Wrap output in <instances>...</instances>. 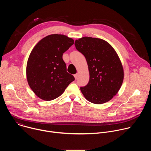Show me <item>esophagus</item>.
Returning <instances> with one entry per match:
<instances>
[{
	"mask_svg": "<svg viewBox=\"0 0 151 151\" xmlns=\"http://www.w3.org/2000/svg\"><path fill=\"white\" fill-rule=\"evenodd\" d=\"M74 77H75V79H77V78L78 77V73H76L75 75H74Z\"/></svg>",
	"mask_w": 151,
	"mask_h": 151,
	"instance_id": "34e87169",
	"label": "esophagus"
}]
</instances>
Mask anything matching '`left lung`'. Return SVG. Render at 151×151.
I'll list each match as a JSON object with an SVG mask.
<instances>
[{
  "mask_svg": "<svg viewBox=\"0 0 151 151\" xmlns=\"http://www.w3.org/2000/svg\"><path fill=\"white\" fill-rule=\"evenodd\" d=\"M75 45L87 60L90 81L81 91L90 102L103 104L111 100L119 90L124 79L121 61L114 48L101 39L83 37Z\"/></svg>",
  "mask_w": 151,
  "mask_h": 151,
  "instance_id": "obj_1",
  "label": "left lung"
}]
</instances>
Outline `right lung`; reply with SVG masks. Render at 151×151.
Segmentation results:
<instances>
[{"label":"right lung","instance_id":"right-lung-1","mask_svg":"<svg viewBox=\"0 0 151 151\" xmlns=\"http://www.w3.org/2000/svg\"><path fill=\"white\" fill-rule=\"evenodd\" d=\"M74 40L64 35L53 34L42 39L32 50L28 58L26 76L33 93L46 101L60 96L75 80L66 70L63 54Z\"/></svg>","mask_w":151,"mask_h":151}]
</instances>
